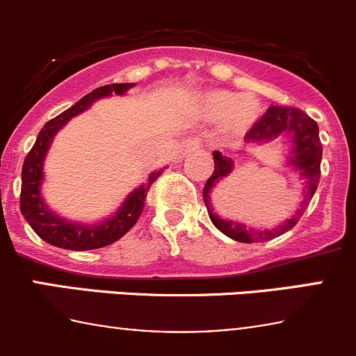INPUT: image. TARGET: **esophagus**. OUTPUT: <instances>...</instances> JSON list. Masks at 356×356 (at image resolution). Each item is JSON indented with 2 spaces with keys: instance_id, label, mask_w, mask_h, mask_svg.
I'll use <instances>...</instances> for the list:
<instances>
[{
  "instance_id": "esophagus-1",
  "label": "esophagus",
  "mask_w": 356,
  "mask_h": 356,
  "mask_svg": "<svg viewBox=\"0 0 356 356\" xmlns=\"http://www.w3.org/2000/svg\"><path fill=\"white\" fill-rule=\"evenodd\" d=\"M179 149H181V155L186 156L188 153L200 149V141L196 138H188V139H184V141L181 143V148H179Z\"/></svg>"
}]
</instances>
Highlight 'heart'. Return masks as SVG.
<instances>
[{
    "label": "heart",
    "instance_id": "b5f03b06",
    "mask_svg": "<svg viewBox=\"0 0 356 356\" xmlns=\"http://www.w3.org/2000/svg\"><path fill=\"white\" fill-rule=\"evenodd\" d=\"M196 110L207 120H222V136L229 141L245 138L264 115V105L257 96H239L227 89L201 92Z\"/></svg>",
    "mask_w": 356,
    "mask_h": 356
}]
</instances>
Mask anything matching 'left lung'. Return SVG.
<instances>
[{
  "label": "left lung",
  "mask_w": 356,
  "mask_h": 356,
  "mask_svg": "<svg viewBox=\"0 0 356 356\" xmlns=\"http://www.w3.org/2000/svg\"><path fill=\"white\" fill-rule=\"evenodd\" d=\"M281 139H284V145L288 146L286 148L288 153H284L286 165L301 181V201L300 207L293 211L289 218H284L281 224L272 229L251 227L243 222L227 220V218H222L217 211H213L211 193L220 186V182H224L229 175H232L236 168V160H238V158L224 156L220 152H213V174L210 175L203 188V201L207 204L208 215H210V220L213 222L215 227L234 241H270V239L288 232L300 220L310 200L314 198L315 191H317L318 181H321L322 160L318 125L298 108L270 106L267 113L261 117V120L246 134V141L254 143V145H267V143L281 141Z\"/></svg>",
  "instance_id": "1"
}]
</instances>
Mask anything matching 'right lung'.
I'll return each instance as SVG.
<instances>
[{
  "label": "right lung",
  "instance_id": "add662e5",
  "mask_svg": "<svg viewBox=\"0 0 356 356\" xmlns=\"http://www.w3.org/2000/svg\"><path fill=\"white\" fill-rule=\"evenodd\" d=\"M134 82H125V84H108L95 89L92 92L86 95L84 98L79 99L75 105L60 113L58 117L46 122L44 127L38 134L34 146L25 156L22 167V193H20V211L24 218L29 222L32 231L49 245L63 250L72 251H88L98 250V248L108 246L111 243L118 241L125 232L131 231L141 215L143 207H145L146 193L149 186L158 175L163 172H152L146 179L145 184L136 188L134 191L125 196L124 203L117 208L115 213L108 215L103 220L92 222H77L70 218L62 217L55 210L48 207L42 196V182H44V160L48 155L51 143L58 131L65 127L72 117H77L82 111L89 110L92 103L108 96H124L131 88H134ZM167 168V167H165Z\"/></svg>",
  "mask_w": 356,
  "mask_h": 356
}]
</instances>
